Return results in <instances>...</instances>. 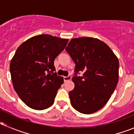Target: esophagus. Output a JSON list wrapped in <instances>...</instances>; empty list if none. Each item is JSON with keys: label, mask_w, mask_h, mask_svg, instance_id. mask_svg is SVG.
<instances>
[{"label": "esophagus", "mask_w": 134, "mask_h": 134, "mask_svg": "<svg viewBox=\"0 0 134 134\" xmlns=\"http://www.w3.org/2000/svg\"><path fill=\"white\" fill-rule=\"evenodd\" d=\"M71 78H72V77H71V76H64V77H63V80H64L65 82H67V81H69V80H71Z\"/></svg>", "instance_id": "esophagus-1"}]
</instances>
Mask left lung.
Wrapping results in <instances>:
<instances>
[{"label": "left lung", "instance_id": "left-lung-1", "mask_svg": "<svg viewBox=\"0 0 134 134\" xmlns=\"http://www.w3.org/2000/svg\"><path fill=\"white\" fill-rule=\"evenodd\" d=\"M65 50L76 64L75 88L69 93L71 105L80 113H94L106 105L117 86L118 58L106 43L93 37L72 39ZM80 71L82 77L77 76Z\"/></svg>", "mask_w": 134, "mask_h": 134}]
</instances>
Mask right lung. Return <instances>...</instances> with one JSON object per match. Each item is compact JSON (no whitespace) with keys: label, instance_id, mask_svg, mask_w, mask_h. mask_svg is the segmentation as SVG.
Masks as SVG:
<instances>
[{"label":"right lung","instance_id":"right-lung-1","mask_svg":"<svg viewBox=\"0 0 134 134\" xmlns=\"http://www.w3.org/2000/svg\"><path fill=\"white\" fill-rule=\"evenodd\" d=\"M69 40L48 34L38 35L23 43L9 66L15 91L30 108L51 107L63 78L58 76L54 61L63 51Z\"/></svg>","mask_w":134,"mask_h":134}]
</instances>
